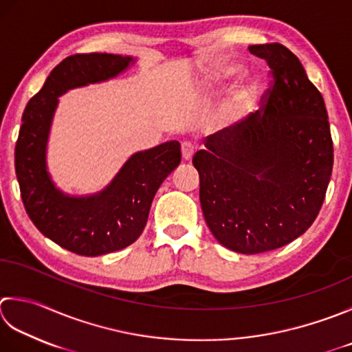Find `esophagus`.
<instances>
[{
    "instance_id": "1",
    "label": "esophagus",
    "mask_w": 352,
    "mask_h": 352,
    "mask_svg": "<svg viewBox=\"0 0 352 352\" xmlns=\"http://www.w3.org/2000/svg\"><path fill=\"white\" fill-rule=\"evenodd\" d=\"M195 144L192 142H183L182 143V155L184 160H190L192 155L195 154Z\"/></svg>"
}]
</instances>
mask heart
Listing matches in <instances>:
<instances>
[{
    "label": "heart",
    "mask_w": 352,
    "mask_h": 352,
    "mask_svg": "<svg viewBox=\"0 0 352 352\" xmlns=\"http://www.w3.org/2000/svg\"><path fill=\"white\" fill-rule=\"evenodd\" d=\"M239 72V68L236 65H230L227 68H223L221 74L223 76H230L235 74ZM258 96V84L256 82H245V84L241 85L233 98L229 100V105H227V113H229L232 117H238L243 114L244 111L250 108V105L253 103V100L256 99Z\"/></svg>",
    "instance_id": "1"
}]
</instances>
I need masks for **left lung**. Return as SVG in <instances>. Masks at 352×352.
<instances>
[{"label": "left lung", "instance_id": "left-lung-1", "mask_svg": "<svg viewBox=\"0 0 352 352\" xmlns=\"http://www.w3.org/2000/svg\"><path fill=\"white\" fill-rule=\"evenodd\" d=\"M273 76L263 111L209 135L192 163L199 201L219 244L254 254L308 230L333 172V140L322 94L282 44L250 45Z\"/></svg>", "mask_w": 352, "mask_h": 352}]
</instances>
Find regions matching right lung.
<instances>
[{"label": "right lung", "mask_w": 352, "mask_h": 352, "mask_svg": "<svg viewBox=\"0 0 352 352\" xmlns=\"http://www.w3.org/2000/svg\"><path fill=\"white\" fill-rule=\"evenodd\" d=\"M111 53L73 54L48 74L27 103L15 146V170L27 215L44 236L82 256L122 250L142 235L155 192L182 162L177 140L131 155L105 189L74 197L47 170V142L58 98L68 89L116 78L134 64Z\"/></svg>", "instance_id": "add662e5"}]
</instances>
